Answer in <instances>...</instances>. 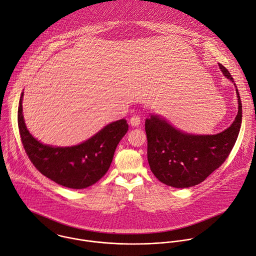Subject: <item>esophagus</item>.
Here are the masks:
<instances>
[{"label":"esophagus","mask_w":256,"mask_h":256,"mask_svg":"<svg viewBox=\"0 0 256 256\" xmlns=\"http://www.w3.org/2000/svg\"><path fill=\"white\" fill-rule=\"evenodd\" d=\"M130 124L132 126H138L140 124V118L138 116H132L130 120Z\"/></svg>","instance_id":"obj_1"}]
</instances>
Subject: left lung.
I'll return each instance as SVG.
<instances>
[{
	"mask_svg": "<svg viewBox=\"0 0 256 256\" xmlns=\"http://www.w3.org/2000/svg\"><path fill=\"white\" fill-rule=\"evenodd\" d=\"M219 67L234 82L221 63ZM236 94L238 114L235 120L217 134H185L158 116L146 120L148 162L158 181L175 188H189L203 182L225 162L235 144L242 122V104L237 88Z\"/></svg>",
	"mask_w": 256,
	"mask_h": 256,
	"instance_id": "8db88e82",
	"label": "left lung"
}]
</instances>
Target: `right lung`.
<instances>
[{"label": "right lung", "instance_id": "1", "mask_svg": "<svg viewBox=\"0 0 256 256\" xmlns=\"http://www.w3.org/2000/svg\"><path fill=\"white\" fill-rule=\"evenodd\" d=\"M18 108V126L24 150L38 171L53 182L70 189H84L102 179L112 162L118 144L126 134L124 118L112 122L90 140L74 146L43 144L26 128L22 106Z\"/></svg>", "mask_w": 256, "mask_h": 256}]
</instances>
